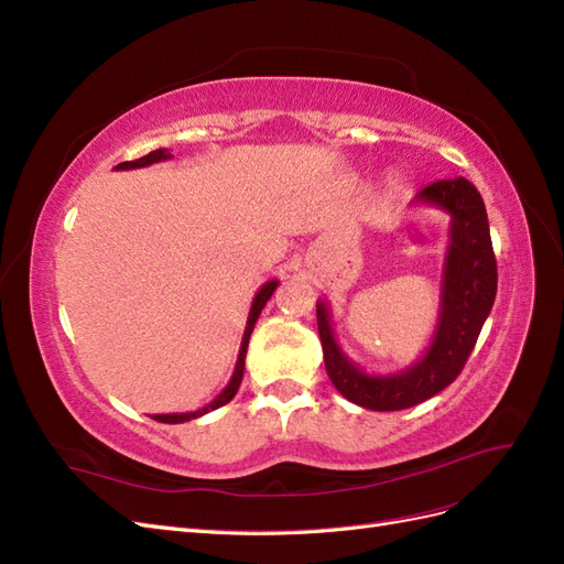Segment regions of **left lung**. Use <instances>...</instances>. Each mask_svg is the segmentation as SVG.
<instances>
[{
    "instance_id": "left-lung-1",
    "label": "left lung",
    "mask_w": 564,
    "mask_h": 564,
    "mask_svg": "<svg viewBox=\"0 0 564 564\" xmlns=\"http://www.w3.org/2000/svg\"><path fill=\"white\" fill-rule=\"evenodd\" d=\"M414 202L449 214L440 313L431 346L421 360L395 373H367L340 350L329 305L317 301V332L329 379L346 400L371 412H398L445 390L464 369L497 299V259L485 202L475 185L460 176L435 181L425 185Z\"/></svg>"
}]
</instances>
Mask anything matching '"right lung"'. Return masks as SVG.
I'll return each mask as SVG.
<instances>
[{
  "label": "right lung",
  "mask_w": 564,
  "mask_h": 564,
  "mask_svg": "<svg viewBox=\"0 0 564 564\" xmlns=\"http://www.w3.org/2000/svg\"><path fill=\"white\" fill-rule=\"evenodd\" d=\"M164 160H172V152H169L166 148H160V150L148 152V155L141 158V160L122 162V164H117L115 169H122V172H127V169H141V166H150V164L164 162ZM278 284H280V280H270V282H265V284L259 289V292H256L253 303H251V311H249V317H247V327H245V336H242L240 355H237L235 371H232V377H230V383L224 388V392H220V395H216V400H212L207 406L197 409V412H185V414H155L152 419L160 421V423H183V421H193V419H199V416H204V414L214 412V409H218V406L228 404V402L235 398V392H237V388H240L242 377H245V357H247L249 336H251V332H253V324H256V319H259L261 311L265 308V303H268V299L272 296V292H275V289H278Z\"/></svg>",
  "instance_id": "1"
}]
</instances>
